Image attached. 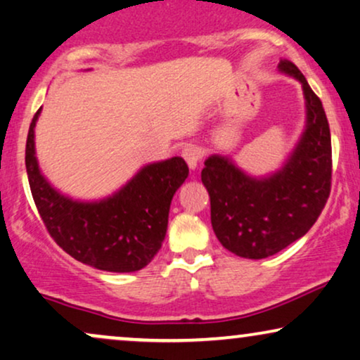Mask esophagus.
Listing matches in <instances>:
<instances>
[{
    "label": "esophagus",
    "mask_w": 360,
    "mask_h": 360,
    "mask_svg": "<svg viewBox=\"0 0 360 360\" xmlns=\"http://www.w3.org/2000/svg\"><path fill=\"white\" fill-rule=\"evenodd\" d=\"M181 157L185 158L190 170H195V168L198 167V162H200V152H198L195 146H185V148L181 150Z\"/></svg>",
    "instance_id": "obj_1"
}]
</instances>
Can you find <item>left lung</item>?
<instances>
[{"instance_id": "1", "label": "left lung", "mask_w": 360, "mask_h": 360, "mask_svg": "<svg viewBox=\"0 0 360 360\" xmlns=\"http://www.w3.org/2000/svg\"><path fill=\"white\" fill-rule=\"evenodd\" d=\"M278 72L300 82L305 98V128L281 170L252 176L221 155L208 157L202 170L217 238L243 259L275 255L304 237L330 193V128L322 101L292 61L281 60Z\"/></svg>"}]
</instances>
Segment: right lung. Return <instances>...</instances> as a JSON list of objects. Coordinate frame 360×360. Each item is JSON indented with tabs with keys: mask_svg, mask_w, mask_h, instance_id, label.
Segmentation results:
<instances>
[{
	"mask_svg": "<svg viewBox=\"0 0 360 360\" xmlns=\"http://www.w3.org/2000/svg\"><path fill=\"white\" fill-rule=\"evenodd\" d=\"M38 110L26 140V173L44 227L66 254L106 272H136L157 255L173 195L188 176L184 158L148 163L122 188L95 202L73 200L44 179L34 150Z\"/></svg>",
	"mask_w": 360,
	"mask_h": 360,
	"instance_id": "add662e5",
	"label": "right lung"
}]
</instances>
